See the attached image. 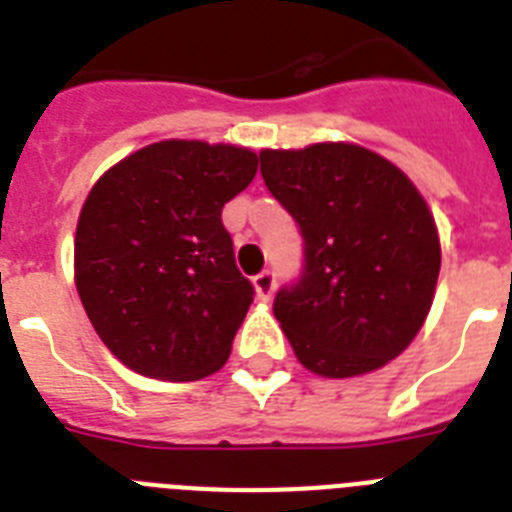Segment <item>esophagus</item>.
Listing matches in <instances>:
<instances>
[{"instance_id":"34e87169","label":"esophagus","mask_w":512,"mask_h":512,"mask_svg":"<svg viewBox=\"0 0 512 512\" xmlns=\"http://www.w3.org/2000/svg\"><path fill=\"white\" fill-rule=\"evenodd\" d=\"M273 289H276V273L268 271V268H265L263 273H257V276H255V292H257V297L263 300V303H268V300H271Z\"/></svg>"}]
</instances>
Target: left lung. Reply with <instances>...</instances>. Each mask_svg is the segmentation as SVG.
Masks as SVG:
<instances>
[{
    "label": "left lung",
    "mask_w": 512,
    "mask_h": 512,
    "mask_svg": "<svg viewBox=\"0 0 512 512\" xmlns=\"http://www.w3.org/2000/svg\"><path fill=\"white\" fill-rule=\"evenodd\" d=\"M273 199L303 233V273L273 300L297 361L321 377L380 369L425 324L441 244L396 164L353 143L263 151Z\"/></svg>",
    "instance_id": "1"
}]
</instances>
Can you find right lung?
<instances>
[{
  "label": "right lung",
  "instance_id": "1",
  "mask_svg": "<svg viewBox=\"0 0 512 512\" xmlns=\"http://www.w3.org/2000/svg\"><path fill=\"white\" fill-rule=\"evenodd\" d=\"M255 172L249 148L162 140L92 185L76 225V289L132 372L188 382L228 361L255 287L236 268L223 207Z\"/></svg>",
  "mask_w": 512,
  "mask_h": 512
}]
</instances>
